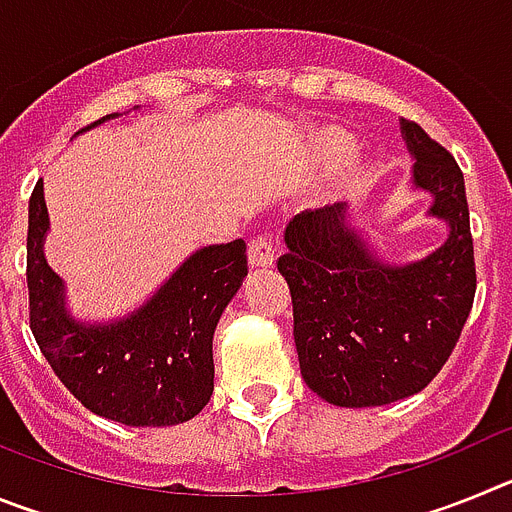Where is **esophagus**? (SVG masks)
<instances>
[{
  "label": "esophagus",
  "instance_id": "esophagus-1",
  "mask_svg": "<svg viewBox=\"0 0 512 512\" xmlns=\"http://www.w3.org/2000/svg\"><path fill=\"white\" fill-rule=\"evenodd\" d=\"M248 261H251V266L274 264V246H271L269 235L261 233V235H256L251 243H248Z\"/></svg>",
  "mask_w": 512,
  "mask_h": 512
}]
</instances>
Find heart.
Returning <instances> with one entry per match:
<instances>
[{
    "mask_svg": "<svg viewBox=\"0 0 512 512\" xmlns=\"http://www.w3.org/2000/svg\"><path fill=\"white\" fill-rule=\"evenodd\" d=\"M351 153V140L343 138L338 133H330L325 138H320V146H318V156L323 164L333 166V164H341L343 158H348Z\"/></svg>",
    "mask_w": 512,
    "mask_h": 512,
    "instance_id": "obj_1",
    "label": "heart"
}]
</instances>
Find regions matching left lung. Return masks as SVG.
I'll list each match as a JSON object with an SVG mask.
<instances>
[{
    "mask_svg": "<svg viewBox=\"0 0 512 512\" xmlns=\"http://www.w3.org/2000/svg\"><path fill=\"white\" fill-rule=\"evenodd\" d=\"M415 187L433 194L449 241L410 266H384L346 223V205L287 225L277 266L289 284L302 379L341 408H374L433 382L459 343L477 292L464 174L446 148L402 117Z\"/></svg>",
    "mask_w": 512,
    "mask_h": 512,
    "instance_id": "obj_1",
    "label": "left lung"
}]
</instances>
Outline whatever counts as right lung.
Returning a JSON list of instances; mask_svg holds the SVG:
<instances>
[{"label": "right lung", "mask_w": 512, "mask_h": 512, "mask_svg": "<svg viewBox=\"0 0 512 512\" xmlns=\"http://www.w3.org/2000/svg\"><path fill=\"white\" fill-rule=\"evenodd\" d=\"M45 230L38 182L27 217V312L66 390L92 413L125 425L158 428L194 418L212 395V333L248 274L246 241L202 248L133 318L92 328L63 312L61 279L43 259Z\"/></svg>", "instance_id": "obj_1"}]
</instances>
